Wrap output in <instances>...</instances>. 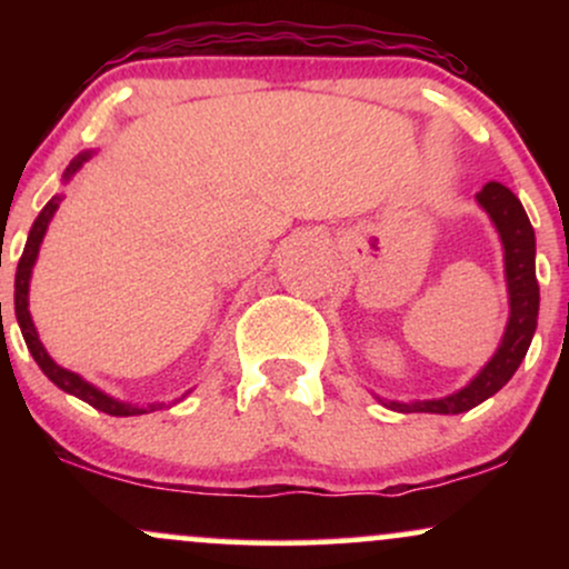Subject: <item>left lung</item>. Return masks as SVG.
<instances>
[{"instance_id": "1", "label": "left lung", "mask_w": 569, "mask_h": 569, "mask_svg": "<svg viewBox=\"0 0 569 569\" xmlns=\"http://www.w3.org/2000/svg\"><path fill=\"white\" fill-rule=\"evenodd\" d=\"M481 208L492 217L498 227L502 248H506V278L508 293H511V318H508L506 337H502L498 352L492 361L481 369V375L462 388L460 393H452L439 401H417V403H398L388 401L396 411H430V415H460L479 407L489 396L513 377L519 363L525 361L527 348H530L535 326H538V305L540 289L535 278V230L527 219L525 208L508 187L489 181V184L476 194Z\"/></svg>"}]
</instances>
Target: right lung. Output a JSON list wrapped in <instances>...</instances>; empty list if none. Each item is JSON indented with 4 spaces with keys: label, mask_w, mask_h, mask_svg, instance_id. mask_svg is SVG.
I'll use <instances>...</instances> for the list:
<instances>
[{
    "label": "right lung",
    "mask_w": 569,
    "mask_h": 569,
    "mask_svg": "<svg viewBox=\"0 0 569 569\" xmlns=\"http://www.w3.org/2000/svg\"><path fill=\"white\" fill-rule=\"evenodd\" d=\"M88 158H90V152H84L77 160H71V166L67 168V173H63V176L69 179V176L74 173L77 168H80ZM58 202H61V198L56 194V198L50 200L48 206L42 208V211H39L34 227H31V232H29V240H26L21 262H18V270H16V316H18V326H21V335L26 339V348H29L31 356H34L39 369L48 375L50 382H56L58 388L67 390V393H71V396L82 398L84 403H90V407L98 409V411H107V415H112V417H130V415H143V411H158V409L166 407V403H149L147 409H136V407H130V403L114 401V398L101 393V390L93 388L90 382H84L80 375H74V371L58 367L53 358L44 352L42 342H39L37 329H34V323H31V316H29V278H31V267H34V262H37L39 243H42L44 230H48L50 219H53Z\"/></svg>",
    "instance_id": "obj_1"
}]
</instances>
